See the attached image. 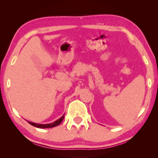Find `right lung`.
I'll list each match as a JSON object with an SVG mask.
<instances>
[{"instance_id": "add662e5", "label": "right lung", "mask_w": 158, "mask_h": 158, "mask_svg": "<svg viewBox=\"0 0 158 158\" xmlns=\"http://www.w3.org/2000/svg\"><path fill=\"white\" fill-rule=\"evenodd\" d=\"M64 115H63L61 118L57 119L56 121H55L54 123H50V124H36V123H31V122H28V123L31 125L35 127L38 128H51V127H56L57 125H59L61 123L62 120L64 119Z\"/></svg>"}]
</instances>
